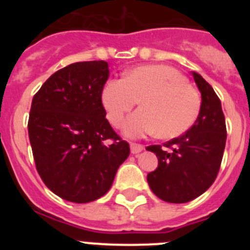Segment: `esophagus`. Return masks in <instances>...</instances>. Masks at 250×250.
Wrapping results in <instances>:
<instances>
[{"mask_svg":"<svg viewBox=\"0 0 250 250\" xmlns=\"http://www.w3.org/2000/svg\"><path fill=\"white\" fill-rule=\"evenodd\" d=\"M143 149H144V146L141 144H136V143H132L131 145H130V150H131L132 154H139V152L143 151Z\"/></svg>","mask_w":250,"mask_h":250,"instance_id":"obj_1","label":"esophagus"}]
</instances>
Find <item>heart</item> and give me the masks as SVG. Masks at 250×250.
I'll return each instance as SVG.
<instances>
[{"label": "heart", "instance_id": "heart-1", "mask_svg": "<svg viewBox=\"0 0 250 250\" xmlns=\"http://www.w3.org/2000/svg\"><path fill=\"white\" fill-rule=\"evenodd\" d=\"M140 101L141 109L127 119L124 132L130 138L158 134L173 139L191 127L202 106L198 90L183 74L165 65L132 68L124 79L110 80L103 90V104L110 124L120 127L125 115Z\"/></svg>", "mask_w": 250, "mask_h": 250}]
</instances>
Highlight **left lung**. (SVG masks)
<instances>
[{"instance_id": "8db88e82", "label": "left lung", "mask_w": 250, "mask_h": 250, "mask_svg": "<svg viewBox=\"0 0 250 250\" xmlns=\"http://www.w3.org/2000/svg\"><path fill=\"white\" fill-rule=\"evenodd\" d=\"M202 94L195 124L185 134L161 145H150L158 156V167L147 174L150 189L167 203H188L208 190L219 173L227 141V126L218 95L193 72Z\"/></svg>"}]
</instances>
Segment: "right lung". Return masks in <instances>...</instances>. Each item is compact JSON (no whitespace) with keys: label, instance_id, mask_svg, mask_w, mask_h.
I'll list each match as a JSON object with an SVG mask.
<instances>
[{"label":"right lung","instance_id":"right-lung-1","mask_svg":"<svg viewBox=\"0 0 250 250\" xmlns=\"http://www.w3.org/2000/svg\"><path fill=\"white\" fill-rule=\"evenodd\" d=\"M105 61L75 62L35 94L28 118L35 164L46 187L72 203H90L111 188L129 143L114 131L101 101Z\"/></svg>","mask_w":250,"mask_h":250}]
</instances>
